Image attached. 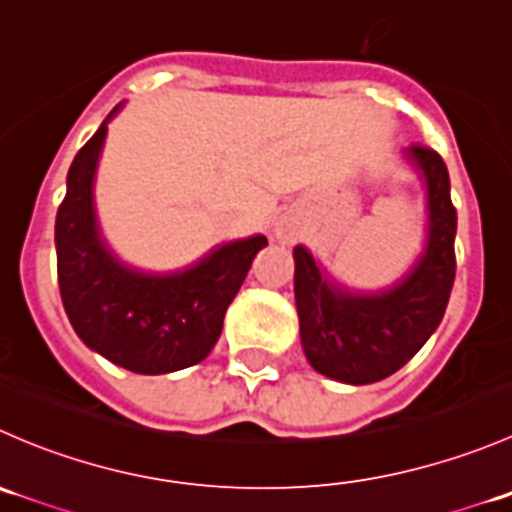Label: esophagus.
<instances>
[{"mask_svg":"<svg viewBox=\"0 0 512 512\" xmlns=\"http://www.w3.org/2000/svg\"><path fill=\"white\" fill-rule=\"evenodd\" d=\"M275 237L282 242H292L294 237H297V225H294L292 220L282 218L280 223H275Z\"/></svg>","mask_w":512,"mask_h":512,"instance_id":"34e87169","label":"esophagus"}]
</instances>
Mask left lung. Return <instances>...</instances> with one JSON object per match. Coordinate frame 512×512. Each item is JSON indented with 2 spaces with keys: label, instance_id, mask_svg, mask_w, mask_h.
I'll return each mask as SVG.
<instances>
[{
  "label": "left lung",
  "instance_id": "8db88e82",
  "mask_svg": "<svg viewBox=\"0 0 512 512\" xmlns=\"http://www.w3.org/2000/svg\"><path fill=\"white\" fill-rule=\"evenodd\" d=\"M404 156L426 180L428 235L421 257L396 285L356 292L332 280L307 247H294L302 349L319 374L344 384H374L399 371L436 332L456 280V208L446 163L418 143Z\"/></svg>",
  "mask_w": 512,
  "mask_h": 512
}]
</instances>
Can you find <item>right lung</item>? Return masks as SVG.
<instances>
[{"instance_id": "1", "label": "right lung", "mask_w": 512, "mask_h": 512, "mask_svg": "<svg viewBox=\"0 0 512 512\" xmlns=\"http://www.w3.org/2000/svg\"><path fill=\"white\" fill-rule=\"evenodd\" d=\"M76 153L56 213V267L69 322L81 342L136 374H170L213 352L223 319L265 235L210 250L185 270L146 272L103 240L94 205L98 156L108 121Z\"/></svg>"}]
</instances>
